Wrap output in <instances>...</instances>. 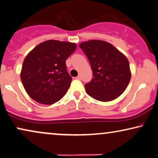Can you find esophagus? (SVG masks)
Listing matches in <instances>:
<instances>
[{
	"instance_id": "1",
	"label": "esophagus",
	"mask_w": 158,
	"mask_h": 158,
	"mask_svg": "<svg viewBox=\"0 0 158 158\" xmlns=\"http://www.w3.org/2000/svg\"><path fill=\"white\" fill-rule=\"evenodd\" d=\"M77 79H78V80H81V75H77V77H76Z\"/></svg>"
}]
</instances>
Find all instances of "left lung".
<instances>
[{"label":"left lung","instance_id":"left-lung-1","mask_svg":"<svg viewBox=\"0 0 158 158\" xmlns=\"http://www.w3.org/2000/svg\"><path fill=\"white\" fill-rule=\"evenodd\" d=\"M79 46L89 59L93 72V78L85 85L87 94L101 102H110L120 97L131 77L128 59L103 40H89Z\"/></svg>","mask_w":158,"mask_h":158}]
</instances>
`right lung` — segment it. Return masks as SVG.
<instances>
[{"instance_id":"1","label":"right lung","mask_w":158,"mask_h":158,"mask_svg":"<svg viewBox=\"0 0 158 158\" xmlns=\"http://www.w3.org/2000/svg\"><path fill=\"white\" fill-rule=\"evenodd\" d=\"M76 48L73 43L49 40L38 45L27 55L20 77L32 99L49 105L66 94L73 78L65 62Z\"/></svg>"}]
</instances>
